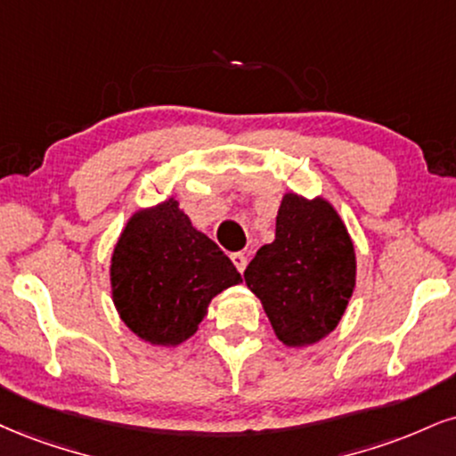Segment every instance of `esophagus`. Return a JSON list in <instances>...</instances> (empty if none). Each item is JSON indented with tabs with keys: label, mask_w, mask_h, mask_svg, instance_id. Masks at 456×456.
Segmentation results:
<instances>
[{
	"label": "esophagus",
	"mask_w": 456,
	"mask_h": 456,
	"mask_svg": "<svg viewBox=\"0 0 456 456\" xmlns=\"http://www.w3.org/2000/svg\"><path fill=\"white\" fill-rule=\"evenodd\" d=\"M232 261H233V265L238 267V272H244L246 265H248V259H246L244 252H233Z\"/></svg>",
	"instance_id": "obj_1"
}]
</instances>
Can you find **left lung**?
<instances>
[{"label":"left lung","instance_id":"1","mask_svg":"<svg viewBox=\"0 0 456 456\" xmlns=\"http://www.w3.org/2000/svg\"><path fill=\"white\" fill-rule=\"evenodd\" d=\"M244 281L284 346L304 348L327 338L356 284L353 238L331 201L284 193L276 238L256 250Z\"/></svg>","mask_w":456,"mask_h":456}]
</instances>
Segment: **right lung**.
I'll return each mask as SVG.
<instances>
[{
	"label": "right lung",
	"mask_w": 456,
	"mask_h": 456,
	"mask_svg": "<svg viewBox=\"0 0 456 456\" xmlns=\"http://www.w3.org/2000/svg\"><path fill=\"white\" fill-rule=\"evenodd\" d=\"M242 276L193 227L175 197L131 214L110 259V289L120 321L152 346L195 336L208 305Z\"/></svg>",
	"instance_id": "add662e5"
}]
</instances>
